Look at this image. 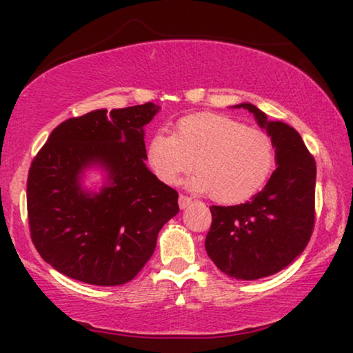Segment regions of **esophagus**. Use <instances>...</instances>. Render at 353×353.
Here are the masks:
<instances>
[{
  "mask_svg": "<svg viewBox=\"0 0 353 353\" xmlns=\"http://www.w3.org/2000/svg\"><path fill=\"white\" fill-rule=\"evenodd\" d=\"M191 204H192L191 197H188V196H183V194H180V197H178V205H180V209H181V210L188 209V207H190Z\"/></svg>",
  "mask_w": 353,
  "mask_h": 353,
  "instance_id": "esophagus-1",
  "label": "esophagus"
}]
</instances>
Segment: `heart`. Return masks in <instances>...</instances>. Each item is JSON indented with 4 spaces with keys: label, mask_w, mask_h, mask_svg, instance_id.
Segmentation results:
<instances>
[{
    "label": "heart",
    "mask_w": 353,
    "mask_h": 353,
    "mask_svg": "<svg viewBox=\"0 0 353 353\" xmlns=\"http://www.w3.org/2000/svg\"><path fill=\"white\" fill-rule=\"evenodd\" d=\"M148 162L165 185H176L196 167L188 185L212 199L236 204L252 197L272 175L274 148L267 133L214 112L180 119L173 134L156 133L148 144Z\"/></svg>",
    "instance_id": "heart-1"
}]
</instances>
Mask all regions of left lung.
<instances>
[{"instance_id":"1","label":"left lung","mask_w":353,"mask_h":353,"mask_svg":"<svg viewBox=\"0 0 353 353\" xmlns=\"http://www.w3.org/2000/svg\"><path fill=\"white\" fill-rule=\"evenodd\" d=\"M272 138L276 170L260 192L239 205H212L205 250L216 268L234 279H260L291 265L308 244L315 221L316 165L301 134L241 103Z\"/></svg>"}]
</instances>
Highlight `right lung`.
<instances>
[{
  "label": "right lung",
  "instance_id": "right-lung-1",
  "mask_svg": "<svg viewBox=\"0 0 353 353\" xmlns=\"http://www.w3.org/2000/svg\"><path fill=\"white\" fill-rule=\"evenodd\" d=\"M159 110L146 103L69 119L33 159L27 180L32 241L59 273L120 286L152 257L159 231L180 210L178 192L146 165L144 127ZM90 171L101 178L86 185Z\"/></svg>",
  "mask_w": 353,
  "mask_h": 353
}]
</instances>
